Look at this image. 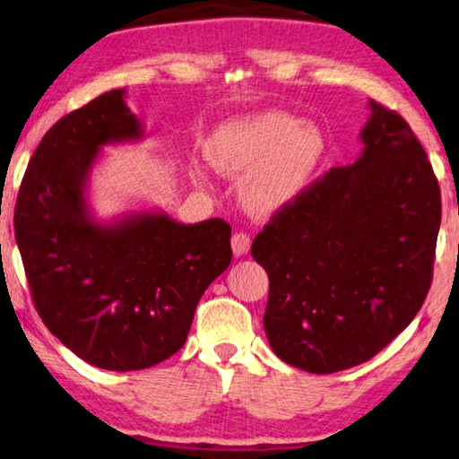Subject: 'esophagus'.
<instances>
[{
    "label": "esophagus",
    "mask_w": 459,
    "mask_h": 459,
    "mask_svg": "<svg viewBox=\"0 0 459 459\" xmlns=\"http://www.w3.org/2000/svg\"><path fill=\"white\" fill-rule=\"evenodd\" d=\"M230 245H232V253L237 256H243L248 253V248H251V237H248L247 232H235L230 238Z\"/></svg>",
    "instance_id": "esophagus-1"
}]
</instances>
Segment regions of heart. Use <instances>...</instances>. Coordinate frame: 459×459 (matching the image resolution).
Masks as SVG:
<instances>
[{
  "label": "heart",
  "instance_id": "b5f03b06",
  "mask_svg": "<svg viewBox=\"0 0 459 459\" xmlns=\"http://www.w3.org/2000/svg\"><path fill=\"white\" fill-rule=\"evenodd\" d=\"M327 150V136L319 126L281 110L222 124L206 146L208 158L219 170H252L243 185V196L256 214H273L293 204L309 188Z\"/></svg>",
  "mask_w": 459,
  "mask_h": 459
}]
</instances>
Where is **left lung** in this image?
Wrapping results in <instances>:
<instances>
[{
	"instance_id": "8db88e82",
	"label": "left lung",
	"mask_w": 459,
	"mask_h": 459,
	"mask_svg": "<svg viewBox=\"0 0 459 459\" xmlns=\"http://www.w3.org/2000/svg\"><path fill=\"white\" fill-rule=\"evenodd\" d=\"M361 138L359 160L313 180L251 247L269 274L273 351L309 373L369 361L418 315L433 279L441 193L426 150L379 102Z\"/></svg>"
}]
</instances>
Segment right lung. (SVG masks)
I'll return each instance as SVG.
<instances>
[{
  "label": "right lung",
  "instance_id": "1",
  "mask_svg": "<svg viewBox=\"0 0 459 459\" xmlns=\"http://www.w3.org/2000/svg\"><path fill=\"white\" fill-rule=\"evenodd\" d=\"M122 96L106 91L46 132L22 178L13 229L46 327L90 365L138 371L185 345L232 248L222 219L143 214L114 229L90 221L82 188L100 146L140 134Z\"/></svg>",
  "mask_w": 459,
  "mask_h": 459
}]
</instances>
